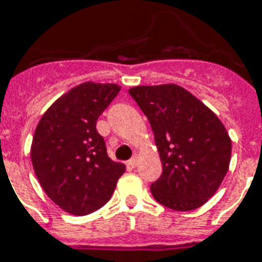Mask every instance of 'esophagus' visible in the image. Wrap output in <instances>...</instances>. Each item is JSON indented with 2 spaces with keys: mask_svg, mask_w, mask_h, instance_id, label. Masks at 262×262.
<instances>
[{
  "mask_svg": "<svg viewBox=\"0 0 262 262\" xmlns=\"http://www.w3.org/2000/svg\"><path fill=\"white\" fill-rule=\"evenodd\" d=\"M126 165H127V167H129V169H133V167L137 166V157H133L132 159H129Z\"/></svg>",
  "mask_w": 262,
  "mask_h": 262,
  "instance_id": "1",
  "label": "esophagus"
}]
</instances>
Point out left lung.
Listing matches in <instances>:
<instances>
[{"instance_id": "1", "label": "left lung", "mask_w": 262, "mask_h": 262, "mask_svg": "<svg viewBox=\"0 0 262 262\" xmlns=\"http://www.w3.org/2000/svg\"><path fill=\"white\" fill-rule=\"evenodd\" d=\"M154 132L162 174L151 184L155 201L179 211L198 209L223 183L231 139L214 113L173 83L129 89Z\"/></svg>"}]
</instances>
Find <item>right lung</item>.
I'll list each match as a JSON object with an SVG mask.
<instances>
[{"label":"right lung","mask_w":262,"mask_h":262,"mask_svg":"<svg viewBox=\"0 0 262 262\" xmlns=\"http://www.w3.org/2000/svg\"><path fill=\"white\" fill-rule=\"evenodd\" d=\"M121 91L115 83L73 88L43 114L34 133L31 161L39 184L70 214H91L108 202L123 163L108 158L97 119Z\"/></svg>","instance_id":"obj_1"}]
</instances>
